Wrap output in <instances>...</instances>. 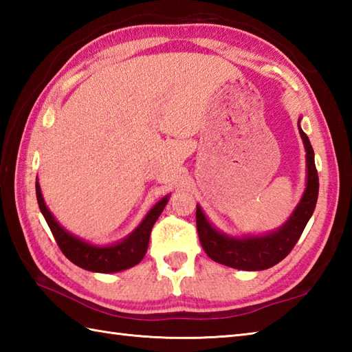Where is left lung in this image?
<instances>
[{
	"label": "left lung",
	"mask_w": 352,
	"mask_h": 352,
	"mask_svg": "<svg viewBox=\"0 0 352 352\" xmlns=\"http://www.w3.org/2000/svg\"><path fill=\"white\" fill-rule=\"evenodd\" d=\"M300 121L301 119H298V130H300L305 148L307 182H305V189L300 203L296 204L295 210L281 227L263 234L230 236L216 228L197 204L199 242L207 256L216 263L241 269V271H263V269L280 263L301 237L305 226L315 212L319 178L315 166V153H313L307 134L300 126Z\"/></svg>",
	"instance_id": "8db88e82"
}]
</instances>
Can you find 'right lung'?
<instances>
[{
	"mask_svg": "<svg viewBox=\"0 0 352 352\" xmlns=\"http://www.w3.org/2000/svg\"><path fill=\"white\" fill-rule=\"evenodd\" d=\"M36 197L43 218L47 221L52 236H54L57 245L60 246V250L66 256V258H69L74 265L83 267L86 271L101 274H113L125 271V269L136 266L139 261L145 257V252L149 243V234H151V230L155 221L159 219L164 206H166L169 201V195L163 197L160 201H157V203L149 208V212L145 214V218L142 219L139 226L134 228L129 236L124 237L122 241L109 245H95L69 233L68 230L63 228L60 223L57 222L54 214L50 212V208L45 204L37 178Z\"/></svg>",
	"mask_w": 352,
	"mask_h": 352,
	"instance_id": "1",
	"label": "right lung"
}]
</instances>
